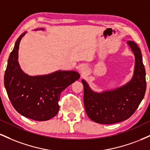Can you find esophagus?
I'll list each match as a JSON object with an SVG mask.
<instances>
[{"mask_svg":"<svg viewBox=\"0 0 150 150\" xmlns=\"http://www.w3.org/2000/svg\"><path fill=\"white\" fill-rule=\"evenodd\" d=\"M79 71H80L81 75H82V76L83 75H87V73H88V68H87V65H82L80 68Z\"/></svg>","mask_w":150,"mask_h":150,"instance_id":"34e87169","label":"esophagus"}]
</instances>
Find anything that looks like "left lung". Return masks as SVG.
Masks as SVG:
<instances>
[{
	"mask_svg": "<svg viewBox=\"0 0 150 150\" xmlns=\"http://www.w3.org/2000/svg\"><path fill=\"white\" fill-rule=\"evenodd\" d=\"M135 57V71L132 80L126 85L113 90L94 92L85 80L84 104L91 120L101 124H113L128 118L135 113L145 94V69L141 51L137 44L128 41Z\"/></svg>",
	"mask_w": 150,
	"mask_h": 150,
	"instance_id": "1",
	"label": "left lung"
}]
</instances>
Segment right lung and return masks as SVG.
Listing matches in <instances>:
<instances>
[{
    "label": "right lung",
    "mask_w": 150,
    "mask_h": 150,
    "mask_svg": "<svg viewBox=\"0 0 150 150\" xmlns=\"http://www.w3.org/2000/svg\"><path fill=\"white\" fill-rule=\"evenodd\" d=\"M44 30V29H41ZM18 38L8 58L4 85L10 102L22 116L38 121L48 120L57 114L61 94L80 78L75 71H59L40 76H29L18 63Z\"/></svg>",
    "instance_id": "add662e5"
}]
</instances>
